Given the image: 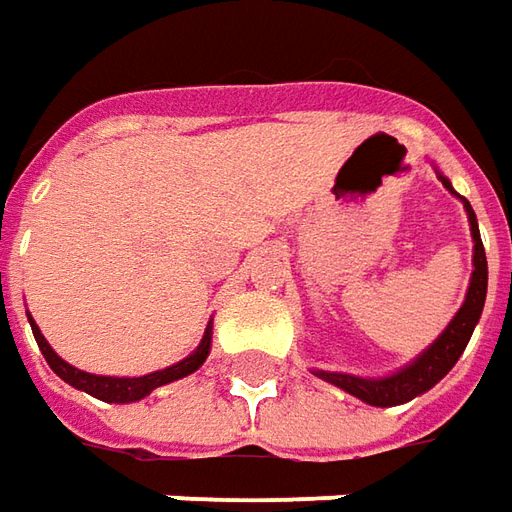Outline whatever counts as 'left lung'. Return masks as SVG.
<instances>
[{
	"instance_id": "8db88e82",
	"label": "left lung",
	"mask_w": 512,
	"mask_h": 512,
	"mask_svg": "<svg viewBox=\"0 0 512 512\" xmlns=\"http://www.w3.org/2000/svg\"><path fill=\"white\" fill-rule=\"evenodd\" d=\"M438 178L451 195H457L451 189L449 178H443L440 172ZM460 200H463L465 214H468V222H471V236H474V273H471V284H468L460 312L451 317V323L443 329V334L426 348L424 354L412 359L410 365H404L401 370L390 373V376H382V379H368V376H354V373H334V370H315V376H320L323 382L334 384V387H340L345 393H351V396H357L359 401H365L370 407H396V404H407L415 396L432 390L454 368V362L460 359L465 345L471 340V334H474V326L479 323L482 306H485V292H488V259H485L482 239H479L477 214H474L471 203L465 197H460Z\"/></svg>"
}]
</instances>
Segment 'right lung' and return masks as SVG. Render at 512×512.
Returning a JSON list of instances; mask_svg holds the SVG:
<instances>
[{
	"instance_id": "add662e5",
	"label": "right lung",
	"mask_w": 512,
	"mask_h": 512,
	"mask_svg": "<svg viewBox=\"0 0 512 512\" xmlns=\"http://www.w3.org/2000/svg\"><path fill=\"white\" fill-rule=\"evenodd\" d=\"M30 317V315H27ZM30 326H33L35 334V343L41 348V354L49 362V368L55 370L58 376H61L63 382L72 384L77 390H83L88 396L100 398V401H108V404H130V401H139V398L150 396L155 387H161V384L175 382V379H183V376H189V373H195L206 357H209V348H211V326L203 334V340L197 345L195 354H189L186 359H181L178 365H169L164 370H155V373H147V376H97V373H86V370H77L74 365H69L66 359H61L55 351H52V345L44 340V334L41 329L35 326V320L30 317Z\"/></svg>"
}]
</instances>
